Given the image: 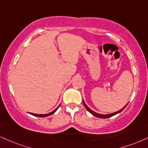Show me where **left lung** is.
<instances>
[{
	"label": "left lung",
	"instance_id": "1",
	"mask_svg": "<svg viewBox=\"0 0 148 148\" xmlns=\"http://www.w3.org/2000/svg\"><path fill=\"white\" fill-rule=\"evenodd\" d=\"M83 105H84L85 108H86V110H88V111L89 112H90V113L92 114H93L94 116H95L98 117V118H101V119H108V118H110V117L112 116L115 115V114H116L120 113L121 112L123 111V110L124 109H125V107L127 106V105H126L125 106H124L123 108L121 110H119V111L116 112H114V113H112V114H98V113H97V112H94L93 110H92L91 109H90V108H89L87 106V105L85 104V103L84 101H83Z\"/></svg>",
	"mask_w": 148,
	"mask_h": 148
}]
</instances>
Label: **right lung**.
Wrapping results in <instances>:
<instances>
[{
	"instance_id": "obj_1",
	"label": "right lung",
	"mask_w": 148,
	"mask_h": 148,
	"mask_svg": "<svg viewBox=\"0 0 148 148\" xmlns=\"http://www.w3.org/2000/svg\"><path fill=\"white\" fill-rule=\"evenodd\" d=\"M58 107L56 108V109H55V110H54V111H52V112H51L49 113V114H34V113H30V114H31L34 115V116H38V117H46V116H49V115L53 114H54V113L55 112H56V110H58Z\"/></svg>"
}]
</instances>
